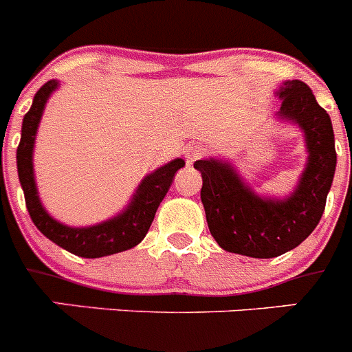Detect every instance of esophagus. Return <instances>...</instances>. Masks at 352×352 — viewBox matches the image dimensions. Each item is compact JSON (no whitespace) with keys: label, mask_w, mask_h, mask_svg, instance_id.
<instances>
[{"label":"esophagus","mask_w":352,"mask_h":352,"mask_svg":"<svg viewBox=\"0 0 352 352\" xmlns=\"http://www.w3.org/2000/svg\"><path fill=\"white\" fill-rule=\"evenodd\" d=\"M203 155H204V148L201 144L188 146V148H186V151H185L186 164H188V166H192V164H194V162H197L199 158L203 157Z\"/></svg>","instance_id":"34e87169"}]
</instances>
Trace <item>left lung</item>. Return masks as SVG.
<instances>
[{
    "label": "left lung",
    "instance_id": "8db88e82",
    "mask_svg": "<svg viewBox=\"0 0 352 352\" xmlns=\"http://www.w3.org/2000/svg\"><path fill=\"white\" fill-rule=\"evenodd\" d=\"M276 118L303 132L309 151L296 188L285 197L257 194L231 162L204 158L194 164L203 176L201 201L211 236L223 250L272 259L296 248L317 227L337 167L331 120L301 80H285Z\"/></svg>",
    "mask_w": 352,
    "mask_h": 352
}]
</instances>
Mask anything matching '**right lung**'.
Listing matches in <instances>:
<instances>
[{
  "instance_id": "obj_1",
  "label": "right lung",
  "mask_w": 352,
  "mask_h": 352,
  "mask_svg": "<svg viewBox=\"0 0 352 352\" xmlns=\"http://www.w3.org/2000/svg\"><path fill=\"white\" fill-rule=\"evenodd\" d=\"M58 88H60V80L56 79L43 84L36 91L33 104L23 120L21 142L17 148V173L31 220L45 238L74 256L96 259V257L113 256L118 252L133 248L144 239L162 199L166 197L173 183L174 174L185 166V160L174 158L167 162L166 166L146 174L144 179L139 183L135 194L130 199V203L120 213L114 214L113 219L86 227H72L58 222L54 217L47 213L40 201L35 169H33V149H35L40 120H42L49 96Z\"/></svg>"
}]
</instances>
